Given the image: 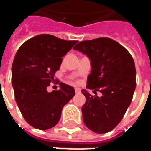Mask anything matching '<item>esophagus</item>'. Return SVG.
Returning <instances> with one entry per match:
<instances>
[{
	"mask_svg": "<svg viewBox=\"0 0 151 151\" xmlns=\"http://www.w3.org/2000/svg\"><path fill=\"white\" fill-rule=\"evenodd\" d=\"M75 92H76V93H77V94H78V93H80V92H81V89L78 88V87H76V88H75Z\"/></svg>",
	"mask_w": 151,
	"mask_h": 151,
	"instance_id": "1",
	"label": "esophagus"
}]
</instances>
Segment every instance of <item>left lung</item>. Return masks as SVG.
Segmentation results:
<instances>
[{"label":"left lung","mask_w":151,"mask_h":151,"mask_svg":"<svg viewBox=\"0 0 151 151\" xmlns=\"http://www.w3.org/2000/svg\"><path fill=\"white\" fill-rule=\"evenodd\" d=\"M73 49L91 60L86 88L102 93L99 97L82 91L86 99L82 108L84 124L95 133L110 132L122 120L136 88L133 57L126 48L109 38L82 41Z\"/></svg>","instance_id":"8db88e82"}]
</instances>
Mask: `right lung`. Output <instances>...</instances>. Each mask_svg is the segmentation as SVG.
<instances>
[{"instance_id":"add662e5","label":"right lung","mask_w":151,"mask_h":151,"mask_svg":"<svg viewBox=\"0 0 151 151\" xmlns=\"http://www.w3.org/2000/svg\"><path fill=\"white\" fill-rule=\"evenodd\" d=\"M77 43L52 35H39L26 41L15 55L12 86L16 103L26 121L40 130L58 123L64 106L75 95L71 86L60 82V90L47 92L60 69L62 56Z\"/></svg>"}]
</instances>
